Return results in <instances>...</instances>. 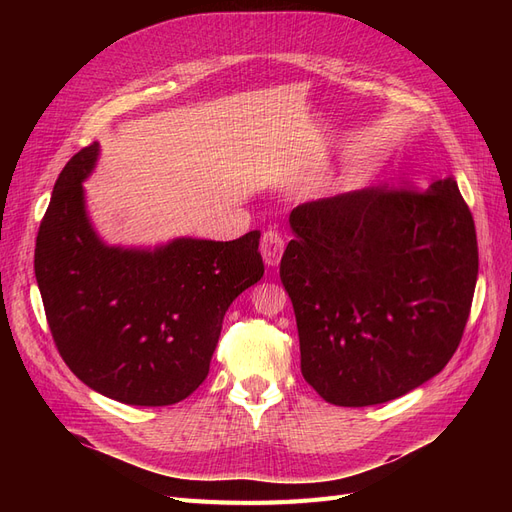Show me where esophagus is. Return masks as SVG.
Instances as JSON below:
<instances>
[{"label": "esophagus", "instance_id": "1", "mask_svg": "<svg viewBox=\"0 0 512 512\" xmlns=\"http://www.w3.org/2000/svg\"><path fill=\"white\" fill-rule=\"evenodd\" d=\"M260 252L269 267H277L280 265L282 254H284V239L277 235L275 230H267L260 239Z\"/></svg>", "mask_w": 512, "mask_h": 512}]
</instances>
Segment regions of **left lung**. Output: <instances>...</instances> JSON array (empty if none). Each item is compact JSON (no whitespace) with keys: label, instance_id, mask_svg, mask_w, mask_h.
<instances>
[{"label":"left lung","instance_id":"left-lung-1","mask_svg":"<svg viewBox=\"0 0 512 512\" xmlns=\"http://www.w3.org/2000/svg\"><path fill=\"white\" fill-rule=\"evenodd\" d=\"M280 277L301 374L329 404L376 406L438 376L478 277L474 220L455 177L423 192L365 188L290 213Z\"/></svg>","mask_w":512,"mask_h":512}]
</instances>
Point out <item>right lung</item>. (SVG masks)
Listing matches in <instances>:
<instances>
[{
  "mask_svg": "<svg viewBox=\"0 0 512 512\" xmlns=\"http://www.w3.org/2000/svg\"><path fill=\"white\" fill-rule=\"evenodd\" d=\"M98 158V143L72 156L38 230L46 320L61 359L89 389L128 406L177 404L205 382L230 303L265 273L260 232L108 245L83 188Z\"/></svg>",
  "mask_w": 512,
  "mask_h": 512,
  "instance_id": "1",
  "label": "right lung"
}]
</instances>
